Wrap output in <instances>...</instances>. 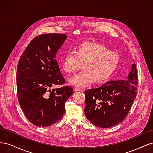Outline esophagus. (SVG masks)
<instances>
[{"label":"esophagus","mask_w":153,"mask_h":153,"mask_svg":"<svg viewBox=\"0 0 153 153\" xmlns=\"http://www.w3.org/2000/svg\"><path fill=\"white\" fill-rule=\"evenodd\" d=\"M74 89H75V91H82L80 88L79 87H75V88H74Z\"/></svg>","instance_id":"esophagus-1"}]
</instances>
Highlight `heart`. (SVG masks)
Instances as JSON below:
<instances>
[{
    "label": "heart",
    "instance_id": "obj_1",
    "mask_svg": "<svg viewBox=\"0 0 153 153\" xmlns=\"http://www.w3.org/2000/svg\"><path fill=\"white\" fill-rule=\"evenodd\" d=\"M119 62L116 52L105 46L85 42L78 46L75 52H68L63 59L62 68L68 74H74L84 64V71L73 77L70 82L78 87H85L95 82H105L112 75Z\"/></svg>",
    "mask_w": 153,
    "mask_h": 153
}]
</instances>
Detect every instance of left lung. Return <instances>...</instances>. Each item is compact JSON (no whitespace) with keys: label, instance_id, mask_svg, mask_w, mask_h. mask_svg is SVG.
<instances>
[{"label":"left lung","instance_id":"left-lung-1","mask_svg":"<svg viewBox=\"0 0 153 153\" xmlns=\"http://www.w3.org/2000/svg\"><path fill=\"white\" fill-rule=\"evenodd\" d=\"M137 85V68L133 64L126 80L108 81L96 89L85 91L87 119L102 128L123 122L136 98Z\"/></svg>","mask_w":153,"mask_h":153}]
</instances>
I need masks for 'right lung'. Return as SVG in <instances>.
Returning a JSON list of instances; mask_svg holds the SVG:
<instances>
[{"label": "right lung", "instance_id": "obj_1", "mask_svg": "<svg viewBox=\"0 0 153 153\" xmlns=\"http://www.w3.org/2000/svg\"><path fill=\"white\" fill-rule=\"evenodd\" d=\"M66 38L57 33L36 36L18 61V102L27 119L36 126L47 127L60 121L65 113L66 101L73 93L71 86L51 89L65 83L55 55Z\"/></svg>", "mask_w": 153, "mask_h": 153}]
</instances>
